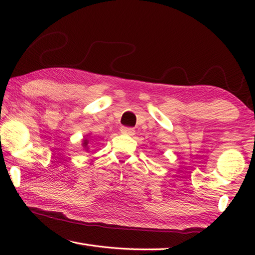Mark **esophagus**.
I'll use <instances>...</instances> for the list:
<instances>
[{
	"mask_svg": "<svg viewBox=\"0 0 255 255\" xmlns=\"http://www.w3.org/2000/svg\"><path fill=\"white\" fill-rule=\"evenodd\" d=\"M120 131H122L123 133H125V135L132 136L133 133H135V129L131 128V127H122V129H120Z\"/></svg>",
	"mask_w": 255,
	"mask_h": 255,
	"instance_id": "esophagus-1",
	"label": "esophagus"
}]
</instances>
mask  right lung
Returning a JSON list of instances; mask_svg holds the SVG:
<instances>
[{
	"instance_id": "right-lung-1",
	"label": "right lung",
	"mask_w": 255,
	"mask_h": 255,
	"mask_svg": "<svg viewBox=\"0 0 255 255\" xmlns=\"http://www.w3.org/2000/svg\"><path fill=\"white\" fill-rule=\"evenodd\" d=\"M86 141H88V140H85V141H84V144H86Z\"/></svg>"
}]
</instances>
